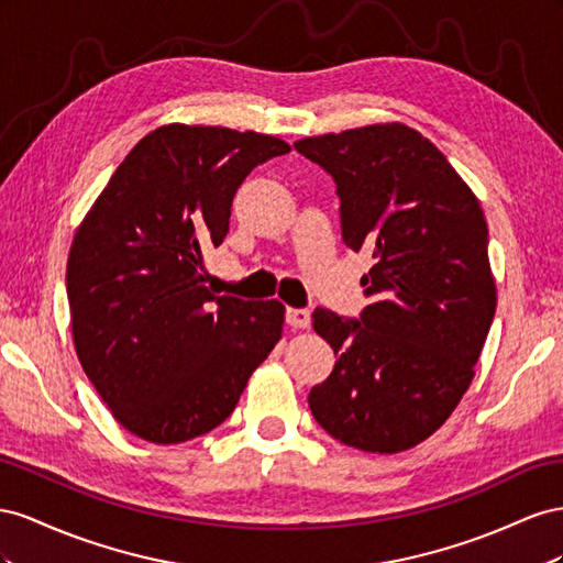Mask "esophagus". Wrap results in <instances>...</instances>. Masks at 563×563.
<instances>
[{"instance_id": "esophagus-1", "label": "esophagus", "mask_w": 563, "mask_h": 563, "mask_svg": "<svg viewBox=\"0 0 563 563\" xmlns=\"http://www.w3.org/2000/svg\"><path fill=\"white\" fill-rule=\"evenodd\" d=\"M285 320H287V325L295 328V330H307L311 325V311L290 307L285 311Z\"/></svg>"}]
</instances>
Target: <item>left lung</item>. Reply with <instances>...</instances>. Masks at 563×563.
Returning <instances> with one entry per match:
<instances>
[{
    "label": "left lung",
    "instance_id": "8db88e82",
    "mask_svg": "<svg viewBox=\"0 0 563 563\" xmlns=\"http://www.w3.org/2000/svg\"><path fill=\"white\" fill-rule=\"evenodd\" d=\"M295 148L336 184L342 238L371 252L361 320L313 311L336 363L309 394L316 422L365 453L422 443L457 408L495 316L484 210L408 124L307 136Z\"/></svg>",
    "mask_w": 563,
    "mask_h": 563
}]
</instances>
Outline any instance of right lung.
I'll return each instance as SVG.
<instances>
[{"instance_id": "1", "label": "right lung", "mask_w": 563, "mask_h": 563, "mask_svg": "<svg viewBox=\"0 0 563 563\" xmlns=\"http://www.w3.org/2000/svg\"><path fill=\"white\" fill-rule=\"evenodd\" d=\"M290 153L278 136L172 122L143 136L79 223L68 254L77 358L134 437L184 443L219 427L283 336L278 299L205 285L245 176Z\"/></svg>"}]
</instances>
